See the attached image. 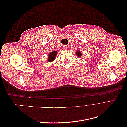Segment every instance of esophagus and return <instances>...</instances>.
Masks as SVG:
<instances>
[{
    "label": "esophagus",
    "mask_w": 127,
    "mask_h": 127,
    "mask_svg": "<svg viewBox=\"0 0 127 127\" xmlns=\"http://www.w3.org/2000/svg\"><path fill=\"white\" fill-rule=\"evenodd\" d=\"M64 50H68V47L67 45H64Z\"/></svg>",
    "instance_id": "esophagus-1"
}]
</instances>
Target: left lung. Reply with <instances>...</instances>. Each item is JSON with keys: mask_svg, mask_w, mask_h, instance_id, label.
<instances>
[{"mask_svg": "<svg viewBox=\"0 0 127 127\" xmlns=\"http://www.w3.org/2000/svg\"><path fill=\"white\" fill-rule=\"evenodd\" d=\"M76 54L77 56L78 57H79V58H81V57H82V54L81 52H80V51H79V50L76 51Z\"/></svg>", "mask_w": 127, "mask_h": 127, "instance_id": "1", "label": "left lung"}]
</instances>
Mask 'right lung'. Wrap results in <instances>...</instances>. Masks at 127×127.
Here are the masks:
<instances>
[{
	"label": "right lung",
	"instance_id": "right-lung-1",
	"mask_svg": "<svg viewBox=\"0 0 127 127\" xmlns=\"http://www.w3.org/2000/svg\"><path fill=\"white\" fill-rule=\"evenodd\" d=\"M57 53L58 52L57 51H53L52 52L49 53V54L48 55V60H47L48 62H51V61H53L56 59Z\"/></svg>",
	"mask_w": 127,
	"mask_h": 127
}]
</instances>
